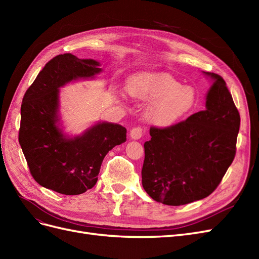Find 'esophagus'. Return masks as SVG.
<instances>
[{
  "label": "esophagus",
  "mask_w": 259,
  "mask_h": 259,
  "mask_svg": "<svg viewBox=\"0 0 259 259\" xmlns=\"http://www.w3.org/2000/svg\"><path fill=\"white\" fill-rule=\"evenodd\" d=\"M143 135H144V130L139 126L133 127L130 133V136L132 139H139L143 137Z\"/></svg>",
  "instance_id": "34e87169"
}]
</instances>
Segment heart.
<instances>
[{
  "label": "heart",
  "instance_id": "heart-1",
  "mask_svg": "<svg viewBox=\"0 0 259 259\" xmlns=\"http://www.w3.org/2000/svg\"><path fill=\"white\" fill-rule=\"evenodd\" d=\"M127 92L136 100L152 103L147 119L156 126H170L194 108L198 95L192 86L182 85L165 72H140L127 81Z\"/></svg>",
  "mask_w": 259,
  "mask_h": 259
}]
</instances>
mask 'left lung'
<instances>
[{
    "instance_id": "8db88e82",
    "label": "left lung",
    "mask_w": 259,
    "mask_h": 259,
    "mask_svg": "<svg viewBox=\"0 0 259 259\" xmlns=\"http://www.w3.org/2000/svg\"><path fill=\"white\" fill-rule=\"evenodd\" d=\"M213 80L205 109L168 127H151L142 169L145 191L166 205L202 200L221 184L237 150L240 114L221 75Z\"/></svg>"
}]
</instances>
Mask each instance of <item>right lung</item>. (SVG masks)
<instances>
[{
  "mask_svg": "<svg viewBox=\"0 0 259 259\" xmlns=\"http://www.w3.org/2000/svg\"><path fill=\"white\" fill-rule=\"evenodd\" d=\"M99 62L64 54L51 59L27 90L21 104L19 144L30 173L61 194L84 193L96 185L106 154L126 140L120 124L99 122L82 135L67 137L59 127V89L101 72Z\"/></svg>",
  "mask_w": 259,
  "mask_h": 259,
  "instance_id": "obj_1",
  "label": "right lung"
}]
</instances>
